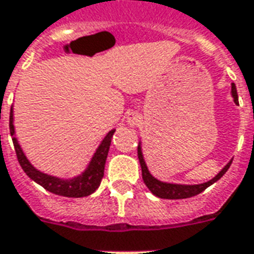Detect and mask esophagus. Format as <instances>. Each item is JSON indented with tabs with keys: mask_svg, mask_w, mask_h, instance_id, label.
<instances>
[{
	"mask_svg": "<svg viewBox=\"0 0 254 254\" xmlns=\"http://www.w3.org/2000/svg\"><path fill=\"white\" fill-rule=\"evenodd\" d=\"M140 122V116L137 114V113H130L129 116H127V124L130 125V127H134Z\"/></svg>",
	"mask_w": 254,
	"mask_h": 254,
	"instance_id": "esophagus-1",
	"label": "esophagus"
}]
</instances>
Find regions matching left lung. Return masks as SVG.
Returning <instances> with one entry per match:
<instances>
[{
    "label": "left lung",
    "instance_id": "left-lung-1",
    "mask_svg": "<svg viewBox=\"0 0 254 254\" xmlns=\"http://www.w3.org/2000/svg\"><path fill=\"white\" fill-rule=\"evenodd\" d=\"M232 95L234 98V102L238 103V94L237 89H236V84H232ZM137 153H138V160H140V165H141V171H142V180L148 189L151 190V192L156 196L163 199H186V198H191V196H195V195L200 194L202 191L207 189L208 186L214 185L217 180H219L222 178L223 175L226 174V171L229 170V167L232 164V161H229L223 170L219 172V174L213 178V179L207 182V183H202V185H195V186H185V185H171V183H163L160 180L155 179L149 171L146 168L145 161H144V157H142V152H141V146H137Z\"/></svg>",
    "mask_w": 254,
    "mask_h": 254
}]
</instances>
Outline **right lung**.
Wrapping results in <instances>:
<instances>
[{
	"label": "right lung",
	"mask_w": 254,
	"mask_h": 254,
	"mask_svg": "<svg viewBox=\"0 0 254 254\" xmlns=\"http://www.w3.org/2000/svg\"><path fill=\"white\" fill-rule=\"evenodd\" d=\"M9 129H10V136H14L12 109H10V117H9ZM113 134H114V130H110L106 134V137L103 138V141L98 146L97 152L94 153L87 170L84 171L82 175L71 180L54 178V176H50V175H46L40 172V171H37L28 161V159L24 155V152L21 151V148H20L18 142H17L16 137H13V145H14V151H16L17 160L21 165L24 172L33 182H36L37 185L44 187L47 191H50L52 194L60 195V196H68V198H82V196H87V195L93 194L94 191L98 189L99 185H101L103 172H105V163H106V157H108Z\"/></svg>",
	"instance_id": "1"
}]
</instances>
